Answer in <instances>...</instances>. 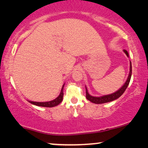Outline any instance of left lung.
<instances>
[{
	"instance_id": "obj_1",
	"label": "left lung",
	"mask_w": 148,
	"mask_h": 148,
	"mask_svg": "<svg viewBox=\"0 0 148 148\" xmlns=\"http://www.w3.org/2000/svg\"><path fill=\"white\" fill-rule=\"evenodd\" d=\"M124 52L125 53L126 55L129 57V53L126 50H124ZM131 74H132V65L131 62H130V72L129 76H128V78L127 81L125 82V83L123 84V86L120 88L119 90H117L116 92H114V93L110 94V95H103L101 96V97H93V96L90 95L88 94V90L86 88V97L88 100H89L90 101H91L92 103H97V104H100V103H108V102L112 101L114 100L118 99L124 93V92L125 91V90L127 89L128 85H129L130 80H131Z\"/></svg>"
}]
</instances>
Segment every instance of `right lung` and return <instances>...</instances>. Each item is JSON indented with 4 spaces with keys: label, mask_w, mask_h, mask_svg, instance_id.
Segmentation results:
<instances>
[{
    "label": "right lung",
    "mask_w": 148,
    "mask_h": 148,
    "mask_svg": "<svg viewBox=\"0 0 148 148\" xmlns=\"http://www.w3.org/2000/svg\"><path fill=\"white\" fill-rule=\"evenodd\" d=\"M64 86V84L62 86L60 95H59L56 99L52 100V101H47V102H36V101H28L29 103H31L32 104H34L35 106H42V107H47V108L55 107V106L59 105V104L62 101L63 97H64V92H63Z\"/></svg>",
    "instance_id": "add662e5"
}]
</instances>
